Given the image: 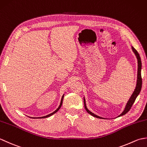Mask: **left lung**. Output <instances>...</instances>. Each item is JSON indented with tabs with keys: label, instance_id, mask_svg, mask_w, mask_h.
<instances>
[{
	"label": "left lung",
	"instance_id": "obj_1",
	"mask_svg": "<svg viewBox=\"0 0 147 147\" xmlns=\"http://www.w3.org/2000/svg\"><path fill=\"white\" fill-rule=\"evenodd\" d=\"M131 49H132V51L133 52L135 53V54L136 55V57L137 58V60H138V73H137V81H136V85L135 87V89L134 90L133 93H132L131 96V97L129 98V100L127 101V104L126 105V107L124 108V110L123 111V112H122V113L119 115H118V117H120L122 116V115H123L124 114H126L127 112H128L130 109L131 108L133 104H134V102H135V100L137 96L139 95V93H140V91H141V89H142V75H141V71H142V61H141V58L140 57V55L138 53V52L136 51V50L133 47H131ZM84 105H85V108L86 109V111H87L88 114H90V115H92V116L96 117V118H99V119H104L102 117H100L98 115H96L95 114H93V112H92L91 111H90L88 108L86 107V102H85V98L84 97Z\"/></svg>",
	"mask_w": 147,
	"mask_h": 147
}]
</instances>
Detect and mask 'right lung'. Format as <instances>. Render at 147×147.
<instances>
[{
	"instance_id": "1",
	"label": "right lung",
	"mask_w": 147,
	"mask_h": 147,
	"mask_svg": "<svg viewBox=\"0 0 147 147\" xmlns=\"http://www.w3.org/2000/svg\"><path fill=\"white\" fill-rule=\"evenodd\" d=\"M64 94L62 95V98H61V103H60V105H59V107L56 109V110L54 111V112H53L52 113H51V114H48V115H45V116H43V117H33V118H37V119H42V118H46V117H50V116H51L52 115H53V114H54L55 113H56V112H57L59 109H60V108H61V107L62 106V101H63V98H64ZM33 118V117H32Z\"/></svg>"
}]
</instances>
